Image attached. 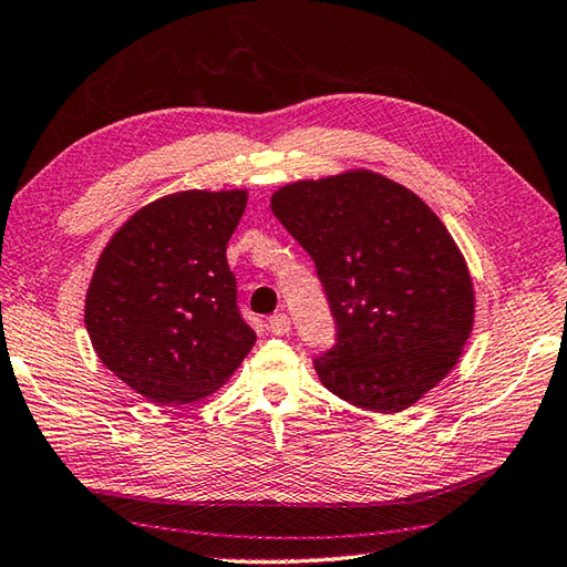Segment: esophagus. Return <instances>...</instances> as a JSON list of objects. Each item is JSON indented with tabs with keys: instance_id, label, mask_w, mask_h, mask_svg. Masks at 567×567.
I'll list each match as a JSON object with an SVG mask.
<instances>
[{
	"instance_id": "obj_1",
	"label": "esophagus",
	"mask_w": 567,
	"mask_h": 567,
	"mask_svg": "<svg viewBox=\"0 0 567 567\" xmlns=\"http://www.w3.org/2000/svg\"><path fill=\"white\" fill-rule=\"evenodd\" d=\"M267 328H269L274 334H286L288 330H291V318H288L286 313H274V316L267 320Z\"/></svg>"
}]
</instances>
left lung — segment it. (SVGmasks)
<instances>
[{"mask_svg":"<svg viewBox=\"0 0 567 567\" xmlns=\"http://www.w3.org/2000/svg\"><path fill=\"white\" fill-rule=\"evenodd\" d=\"M271 210L313 259L338 338L313 360L334 396L399 413L460 360L475 291L445 225L399 183L350 171L274 193Z\"/></svg>","mask_w":567,"mask_h":567,"instance_id":"left-lung-1","label":"left lung"}]
</instances>
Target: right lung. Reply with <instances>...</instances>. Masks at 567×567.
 <instances>
[{
  "label": "right lung",
  "instance_id": "add662e5",
  "mask_svg": "<svg viewBox=\"0 0 567 567\" xmlns=\"http://www.w3.org/2000/svg\"><path fill=\"white\" fill-rule=\"evenodd\" d=\"M245 205V190L166 195L126 219L102 251L85 328L102 364L144 399L213 394L257 342L227 267Z\"/></svg>",
  "mask_w": 567,
  "mask_h": 567
}]
</instances>
